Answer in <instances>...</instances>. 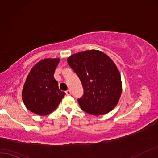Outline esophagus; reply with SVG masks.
Instances as JSON below:
<instances>
[{"label": "esophagus", "instance_id": "obj_1", "mask_svg": "<svg viewBox=\"0 0 158 158\" xmlns=\"http://www.w3.org/2000/svg\"><path fill=\"white\" fill-rule=\"evenodd\" d=\"M66 95H71V90H67V91H66Z\"/></svg>", "mask_w": 158, "mask_h": 158}]
</instances>
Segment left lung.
I'll return each instance as SVG.
<instances>
[{
    "label": "left lung",
    "mask_w": 158,
    "mask_h": 158,
    "mask_svg": "<svg viewBox=\"0 0 158 158\" xmlns=\"http://www.w3.org/2000/svg\"><path fill=\"white\" fill-rule=\"evenodd\" d=\"M67 61L82 84L84 94L78 99L81 108L93 115L112 110L121 97L122 83L111 58L100 50H91L71 55Z\"/></svg>",
    "instance_id": "8db88e82"
}]
</instances>
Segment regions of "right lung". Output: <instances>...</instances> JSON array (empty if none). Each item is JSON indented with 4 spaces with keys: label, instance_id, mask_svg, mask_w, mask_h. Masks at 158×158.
<instances>
[{
    "label": "right lung",
    "instance_id": "add662e5",
    "mask_svg": "<svg viewBox=\"0 0 158 158\" xmlns=\"http://www.w3.org/2000/svg\"><path fill=\"white\" fill-rule=\"evenodd\" d=\"M59 58H45L29 71L22 90V100L27 108L39 115L52 113L64 98V92L58 88L54 72Z\"/></svg>",
    "mask_w": 158,
    "mask_h": 158
}]
</instances>
